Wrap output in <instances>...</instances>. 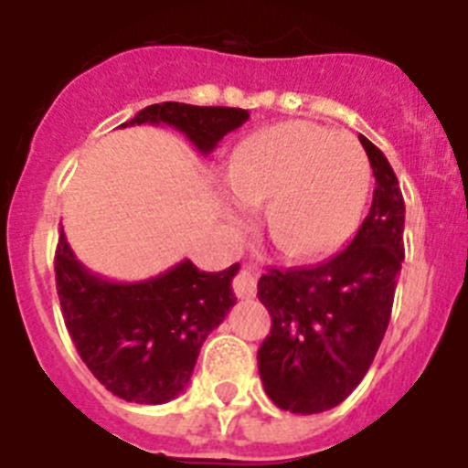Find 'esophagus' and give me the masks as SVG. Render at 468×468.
Segmentation results:
<instances>
[{
    "instance_id": "obj_1",
    "label": "esophagus",
    "mask_w": 468,
    "mask_h": 468,
    "mask_svg": "<svg viewBox=\"0 0 468 468\" xmlns=\"http://www.w3.org/2000/svg\"><path fill=\"white\" fill-rule=\"evenodd\" d=\"M234 292L241 300H250V297L258 295V271L253 267L239 271L237 279H234Z\"/></svg>"
}]
</instances>
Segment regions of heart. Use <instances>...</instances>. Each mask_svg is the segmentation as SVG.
<instances>
[{"mask_svg": "<svg viewBox=\"0 0 468 468\" xmlns=\"http://www.w3.org/2000/svg\"><path fill=\"white\" fill-rule=\"evenodd\" d=\"M229 189L264 206V231L295 260L330 253L351 234L366 204L370 168L361 144L312 122L267 126L229 161Z\"/></svg>", "mask_w": 468, "mask_h": 468, "instance_id": "heart-1", "label": "heart"}]
</instances>
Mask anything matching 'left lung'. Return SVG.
<instances>
[{"label":"left lung","mask_w":468,"mask_h":468,"mask_svg":"<svg viewBox=\"0 0 468 468\" xmlns=\"http://www.w3.org/2000/svg\"><path fill=\"white\" fill-rule=\"evenodd\" d=\"M375 176L356 237L316 267L270 270L258 297L271 330L258 351L264 391L281 410L314 415L340 405L366 378L387 333L400 262L405 204L387 156L358 135Z\"/></svg>","instance_id":"8db88e82"}]
</instances>
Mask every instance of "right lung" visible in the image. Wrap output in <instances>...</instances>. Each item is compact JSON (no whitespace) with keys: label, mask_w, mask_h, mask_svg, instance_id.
I'll return each instance as SVG.
<instances>
[{"label":"right lung","mask_w":468,"mask_h":468,"mask_svg":"<svg viewBox=\"0 0 468 468\" xmlns=\"http://www.w3.org/2000/svg\"><path fill=\"white\" fill-rule=\"evenodd\" d=\"M248 117L239 107L161 102L122 126L168 123L210 154ZM237 271H201L183 260L154 279L117 283L86 270L63 229L56 250L58 297L81 361L107 391L143 405L168 403L187 387L201 345L237 304Z\"/></svg>","instance_id":"obj_1"}]
</instances>
